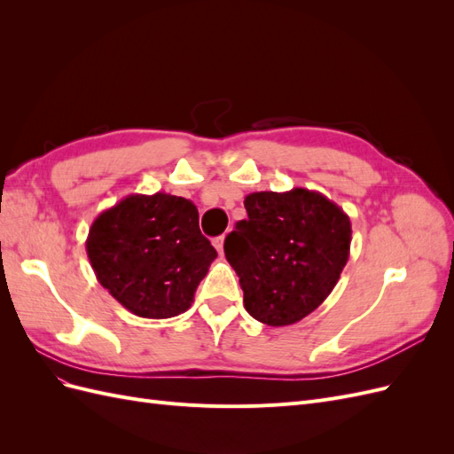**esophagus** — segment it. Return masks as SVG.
Segmentation results:
<instances>
[{
	"mask_svg": "<svg viewBox=\"0 0 454 454\" xmlns=\"http://www.w3.org/2000/svg\"><path fill=\"white\" fill-rule=\"evenodd\" d=\"M212 242H214V246H215V250H217L219 254H223V242H225V235H222V237H215Z\"/></svg>",
	"mask_w": 454,
	"mask_h": 454,
	"instance_id": "34e87169",
	"label": "esophagus"
}]
</instances>
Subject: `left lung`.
Segmentation results:
<instances>
[{
    "mask_svg": "<svg viewBox=\"0 0 454 454\" xmlns=\"http://www.w3.org/2000/svg\"><path fill=\"white\" fill-rule=\"evenodd\" d=\"M225 239V257L261 324L292 325L333 292L350 255V217L318 191H259Z\"/></svg>",
    "mask_w": 454,
    "mask_h": 454,
    "instance_id": "8db88e82",
    "label": "left lung"
}]
</instances>
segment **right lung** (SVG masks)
I'll return each instance as SVG.
<instances>
[{"instance_id":"obj_1","label":"right lung","mask_w":454,"mask_h":454,"mask_svg":"<svg viewBox=\"0 0 454 454\" xmlns=\"http://www.w3.org/2000/svg\"><path fill=\"white\" fill-rule=\"evenodd\" d=\"M87 255L122 307L162 320L191 307L217 252L199 229L197 206L159 191L129 195L96 217Z\"/></svg>"}]
</instances>
